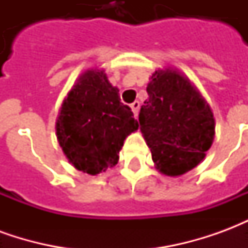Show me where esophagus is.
Segmentation results:
<instances>
[{"label": "esophagus", "instance_id": "1", "mask_svg": "<svg viewBox=\"0 0 248 248\" xmlns=\"http://www.w3.org/2000/svg\"><path fill=\"white\" fill-rule=\"evenodd\" d=\"M130 108H131V110H133V113H134L135 117H138V111H140V103L138 102V101H135V102H133L131 105H130Z\"/></svg>", "mask_w": 248, "mask_h": 248}]
</instances>
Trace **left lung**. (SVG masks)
I'll list each match as a JSON object with an SVG mask.
<instances>
[{
  "label": "left lung",
  "mask_w": 248,
  "mask_h": 248,
  "mask_svg": "<svg viewBox=\"0 0 248 248\" xmlns=\"http://www.w3.org/2000/svg\"><path fill=\"white\" fill-rule=\"evenodd\" d=\"M140 126L154 166L167 177L197 167L211 147L215 119L207 101L177 69H158L147 85Z\"/></svg>",
  "instance_id": "left-lung-1"
}]
</instances>
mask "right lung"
<instances>
[{
    "label": "right lung",
    "instance_id": "add662e5",
    "mask_svg": "<svg viewBox=\"0 0 248 248\" xmlns=\"http://www.w3.org/2000/svg\"><path fill=\"white\" fill-rule=\"evenodd\" d=\"M103 69H89L63 99L56 134L63 154L77 170L97 175L118 163L119 151L138 122Z\"/></svg>",
    "mask_w": 248,
    "mask_h": 248
}]
</instances>
